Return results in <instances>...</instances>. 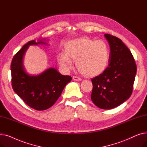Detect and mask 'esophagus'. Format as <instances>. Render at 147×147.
Here are the masks:
<instances>
[{"label": "esophagus", "instance_id": "esophagus-1", "mask_svg": "<svg viewBox=\"0 0 147 147\" xmlns=\"http://www.w3.org/2000/svg\"><path fill=\"white\" fill-rule=\"evenodd\" d=\"M73 79L75 81H77V82H79V81H81L82 80V79L79 78V77H77V76H73Z\"/></svg>", "mask_w": 147, "mask_h": 147}]
</instances>
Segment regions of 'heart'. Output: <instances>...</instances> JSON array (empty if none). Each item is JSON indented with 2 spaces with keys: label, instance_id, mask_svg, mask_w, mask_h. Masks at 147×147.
<instances>
[{
  "label": "heart",
  "instance_id": "1",
  "mask_svg": "<svg viewBox=\"0 0 147 147\" xmlns=\"http://www.w3.org/2000/svg\"><path fill=\"white\" fill-rule=\"evenodd\" d=\"M110 50L104 40H96L88 37H82L68 41L65 46V53L58 57L60 65L69 70L76 61L78 70L84 76L95 77L102 74L109 66Z\"/></svg>",
  "mask_w": 147,
  "mask_h": 147
}]
</instances>
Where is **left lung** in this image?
Masks as SVG:
<instances>
[{
	"label": "left lung",
	"instance_id": "left-lung-1",
	"mask_svg": "<svg viewBox=\"0 0 147 147\" xmlns=\"http://www.w3.org/2000/svg\"><path fill=\"white\" fill-rule=\"evenodd\" d=\"M110 47V59L105 71L92 79L91 99L100 109L110 110L132 95L136 65L132 53L119 38L105 34Z\"/></svg>",
	"mask_w": 147,
	"mask_h": 147
}]
</instances>
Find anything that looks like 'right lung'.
Segmentation results:
<instances>
[{
    "instance_id": "obj_1",
    "label": "right lung",
    "mask_w": 147,
    "mask_h": 147,
    "mask_svg": "<svg viewBox=\"0 0 147 147\" xmlns=\"http://www.w3.org/2000/svg\"><path fill=\"white\" fill-rule=\"evenodd\" d=\"M45 44L40 40L28 42L14 55L11 65L13 90L32 109L42 111L51 107L61 96L66 84L72 79L57 69L50 68L37 76L27 74L22 64L23 56L30 45Z\"/></svg>"
}]
</instances>
